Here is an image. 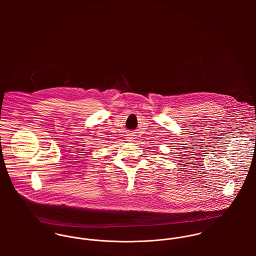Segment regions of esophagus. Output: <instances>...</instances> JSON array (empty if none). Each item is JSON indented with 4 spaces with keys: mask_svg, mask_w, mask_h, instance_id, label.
Returning a JSON list of instances; mask_svg holds the SVG:
<instances>
[{
    "mask_svg": "<svg viewBox=\"0 0 256 256\" xmlns=\"http://www.w3.org/2000/svg\"><path fill=\"white\" fill-rule=\"evenodd\" d=\"M129 139H132V138H129Z\"/></svg>",
    "mask_w": 256,
    "mask_h": 256,
    "instance_id": "obj_1",
    "label": "esophagus"
}]
</instances>
